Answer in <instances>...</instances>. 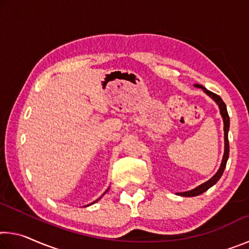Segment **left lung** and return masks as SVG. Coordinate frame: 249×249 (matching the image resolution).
Segmentation results:
<instances>
[{
    "label": "left lung",
    "mask_w": 249,
    "mask_h": 249,
    "mask_svg": "<svg viewBox=\"0 0 249 249\" xmlns=\"http://www.w3.org/2000/svg\"><path fill=\"white\" fill-rule=\"evenodd\" d=\"M195 87L196 88H201L202 90H203L206 94H208L210 98H212L214 101H215L216 104L218 105V108H220V112H221V115L223 117V123H224V155H223V159H222V162H221V166H220V169L217 170V172L215 175H214L212 178L210 180L206 181V182L200 184L199 187H196L195 189H192L190 191H185V192H179L177 193L178 196H199L202 195V193L205 192L206 190H209V189L212 187V185L215 184L220 178L223 175V172H224V169L226 167V162H227V159H229V154H230V144H229V129H230V116H229V113H227V108H226V105L225 103L223 102V100L221 99L220 95H217L215 93H213V92H211L209 90H206L203 86H201V84H195Z\"/></svg>",
    "instance_id": "left-lung-1"
}]
</instances>
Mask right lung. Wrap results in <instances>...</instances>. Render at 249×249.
<instances>
[{
    "mask_svg": "<svg viewBox=\"0 0 249 249\" xmlns=\"http://www.w3.org/2000/svg\"><path fill=\"white\" fill-rule=\"evenodd\" d=\"M107 191H105V192H107ZM105 192H104V193H105ZM100 199H101V197H99V199H98V200H95V201L93 202V203H95V202H98V201H99ZM93 203H91V204H93ZM91 204H89V205H91Z\"/></svg>",
    "mask_w": 249,
    "mask_h": 249,
    "instance_id": "1",
    "label": "right lung"
}]
</instances>
